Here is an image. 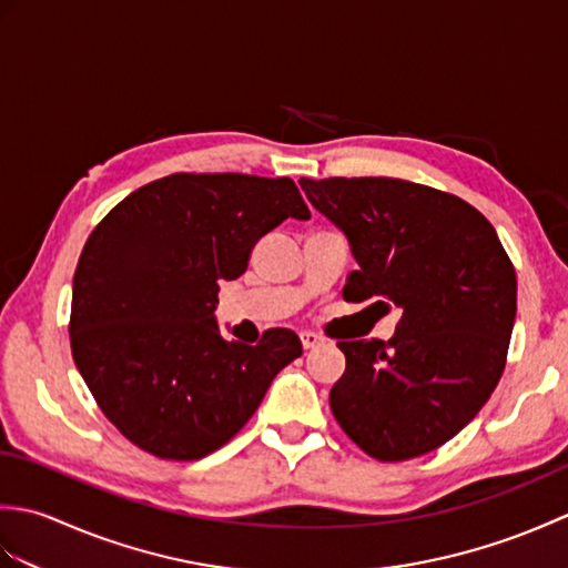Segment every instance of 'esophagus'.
I'll use <instances>...</instances> for the list:
<instances>
[{"label":"esophagus","mask_w":568,"mask_h":568,"mask_svg":"<svg viewBox=\"0 0 568 568\" xmlns=\"http://www.w3.org/2000/svg\"><path fill=\"white\" fill-rule=\"evenodd\" d=\"M300 342H303L305 348H315L322 344V336H317L315 332H303L300 334Z\"/></svg>","instance_id":"obj_1"}]
</instances>
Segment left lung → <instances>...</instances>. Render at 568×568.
<instances>
[{"instance_id": "8db88e82", "label": "left lung", "mask_w": 568, "mask_h": 568, "mask_svg": "<svg viewBox=\"0 0 568 568\" xmlns=\"http://www.w3.org/2000/svg\"><path fill=\"white\" fill-rule=\"evenodd\" d=\"M300 187L352 246L348 303L403 312L388 342H339L336 422L378 462L434 452L478 415L505 368L517 277L496 229L462 197L397 178Z\"/></svg>"}]
</instances>
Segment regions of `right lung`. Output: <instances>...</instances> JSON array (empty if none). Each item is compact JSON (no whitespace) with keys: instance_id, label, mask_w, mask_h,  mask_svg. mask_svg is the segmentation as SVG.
I'll return each instance as SVG.
<instances>
[{"instance_id":"1","label":"right lung","mask_w":568,"mask_h":568,"mask_svg":"<svg viewBox=\"0 0 568 568\" xmlns=\"http://www.w3.org/2000/svg\"><path fill=\"white\" fill-rule=\"evenodd\" d=\"M287 216L310 220L291 178L175 173L139 187L90 234L72 277L70 346L106 419L143 452L192 462L256 413L303 354L297 334L226 342L220 281Z\"/></svg>"}]
</instances>
